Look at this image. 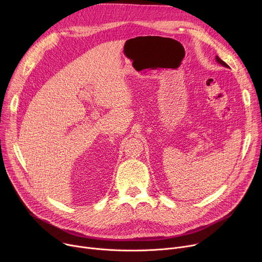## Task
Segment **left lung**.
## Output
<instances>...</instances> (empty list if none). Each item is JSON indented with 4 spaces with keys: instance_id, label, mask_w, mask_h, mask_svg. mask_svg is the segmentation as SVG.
Listing matches in <instances>:
<instances>
[{
    "instance_id": "obj_1",
    "label": "left lung",
    "mask_w": 262,
    "mask_h": 262,
    "mask_svg": "<svg viewBox=\"0 0 262 262\" xmlns=\"http://www.w3.org/2000/svg\"><path fill=\"white\" fill-rule=\"evenodd\" d=\"M216 61H217L219 64H221L222 66H224V67H229V65L226 64L225 62H223V61H222V60H221V59H220L218 56H216Z\"/></svg>"
}]
</instances>
